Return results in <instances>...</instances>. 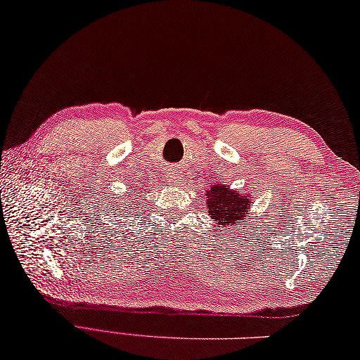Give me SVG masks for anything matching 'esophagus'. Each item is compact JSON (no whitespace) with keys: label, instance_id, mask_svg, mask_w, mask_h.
Returning <instances> with one entry per match:
<instances>
[{"label":"esophagus","instance_id":"obj_1","mask_svg":"<svg viewBox=\"0 0 360 360\" xmlns=\"http://www.w3.org/2000/svg\"><path fill=\"white\" fill-rule=\"evenodd\" d=\"M166 181L169 183V185H172V186H175V185H177V174H175V172H167L166 174Z\"/></svg>","mask_w":360,"mask_h":360}]
</instances>
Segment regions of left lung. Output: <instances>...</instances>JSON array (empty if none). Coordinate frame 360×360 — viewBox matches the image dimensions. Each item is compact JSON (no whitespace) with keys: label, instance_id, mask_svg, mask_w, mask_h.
I'll return each mask as SVG.
<instances>
[{"label":"left lung","instance_id":"8db88e82","mask_svg":"<svg viewBox=\"0 0 360 360\" xmlns=\"http://www.w3.org/2000/svg\"><path fill=\"white\" fill-rule=\"evenodd\" d=\"M250 207L252 200L248 195H243L235 189H230L224 185H213L207 191V208L210 218L214 219L218 227L226 229H238L240 226H248ZM222 232L227 230L222 229Z\"/></svg>","mask_w":360,"mask_h":360}]
</instances>
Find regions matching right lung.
Here are the masks:
<instances>
[{
	"label": "right lung",
	"instance_id": "right-lung-1",
	"mask_svg": "<svg viewBox=\"0 0 360 360\" xmlns=\"http://www.w3.org/2000/svg\"><path fill=\"white\" fill-rule=\"evenodd\" d=\"M100 213L105 214L106 218L105 219H110L114 226H117V222L122 221V218H127L125 213L130 210L131 207V202L130 200H124L122 195L119 198H114V199H108V202L105 203H100Z\"/></svg>",
	"mask_w": 360,
	"mask_h": 360
}]
</instances>
